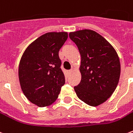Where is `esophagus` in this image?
I'll return each mask as SVG.
<instances>
[{
  "instance_id": "34e87169",
  "label": "esophagus",
  "mask_w": 133,
  "mask_h": 133,
  "mask_svg": "<svg viewBox=\"0 0 133 133\" xmlns=\"http://www.w3.org/2000/svg\"><path fill=\"white\" fill-rule=\"evenodd\" d=\"M72 72H73V70L72 69V70H68V73L70 74V73H72Z\"/></svg>"
}]
</instances>
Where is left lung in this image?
<instances>
[{
  "label": "left lung",
  "mask_w": 133,
  "mask_h": 133,
  "mask_svg": "<svg viewBox=\"0 0 133 133\" xmlns=\"http://www.w3.org/2000/svg\"><path fill=\"white\" fill-rule=\"evenodd\" d=\"M81 55V82L74 87L86 104L96 107L112 95L121 73L119 58L110 43L96 31L89 29L69 33Z\"/></svg>",
  "instance_id": "left-lung-1"
}]
</instances>
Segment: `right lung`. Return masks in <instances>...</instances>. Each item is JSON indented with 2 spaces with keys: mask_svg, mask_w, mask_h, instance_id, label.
<instances>
[{
  "mask_svg": "<svg viewBox=\"0 0 133 133\" xmlns=\"http://www.w3.org/2000/svg\"><path fill=\"white\" fill-rule=\"evenodd\" d=\"M68 39L67 32H50L28 45L19 65V79L23 93L39 107L54 103L65 84L58 51Z\"/></svg>",
  "mask_w": 133,
  "mask_h": 133,
  "instance_id": "1",
  "label": "right lung"
}]
</instances>
